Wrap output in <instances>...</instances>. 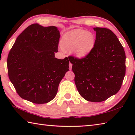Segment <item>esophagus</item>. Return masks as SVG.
<instances>
[{
  "label": "esophagus",
  "instance_id": "esophagus-1",
  "mask_svg": "<svg viewBox=\"0 0 135 135\" xmlns=\"http://www.w3.org/2000/svg\"><path fill=\"white\" fill-rule=\"evenodd\" d=\"M72 65H73V64H71V63L70 62V64H69V68H70V70H71V68H72Z\"/></svg>",
  "mask_w": 135,
  "mask_h": 135
}]
</instances>
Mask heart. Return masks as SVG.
<instances>
[{"mask_svg":"<svg viewBox=\"0 0 135 135\" xmlns=\"http://www.w3.org/2000/svg\"><path fill=\"white\" fill-rule=\"evenodd\" d=\"M94 34L82 29H74L63 35L61 45L65 50H71L76 58L86 56L92 50L95 44Z\"/></svg>","mask_w":135,"mask_h":135,"instance_id":"b5f03b06","label":"heart"}]
</instances>
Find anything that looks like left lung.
I'll return each instance as SVG.
<instances>
[{"instance_id":"1","label":"left lung","mask_w":135,"mask_h":135,"mask_svg":"<svg viewBox=\"0 0 135 135\" xmlns=\"http://www.w3.org/2000/svg\"><path fill=\"white\" fill-rule=\"evenodd\" d=\"M93 30L96 37L92 50L83 59H68L80 95L89 102H101L121 88L125 75L126 56L113 32L104 28Z\"/></svg>"}]
</instances>
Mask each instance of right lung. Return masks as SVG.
I'll use <instances>...</instances> for the list:
<instances>
[{
	"instance_id": "add662e5",
	"label": "right lung",
	"mask_w": 135,
	"mask_h": 135,
	"mask_svg": "<svg viewBox=\"0 0 135 135\" xmlns=\"http://www.w3.org/2000/svg\"><path fill=\"white\" fill-rule=\"evenodd\" d=\"M60 33L56 27L33 24L17 37L7 58L8 75L22 99L44 104L56 97L69 70L67 57L58 59Z\"/></svg>"
}]
</instances>
